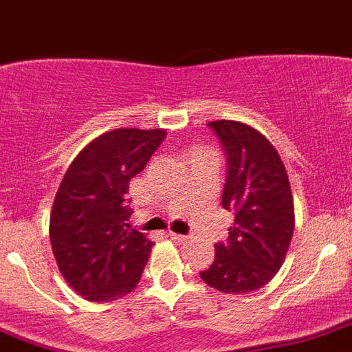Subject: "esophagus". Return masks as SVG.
Masks as SVG:
<instances>
[{"label":"esophagus","instance_id":"esophagus-1","mask_svg":"<svg viewBox=\"0 0 352 352\" xmlns=\"http://www.w3.org/2000/svg\"><path fill=\"white\" fill-rule=\"evenodd\" d=\"M169 236L174 240V242H185V240H187V236L178 235V233H169Z\"/></svg>","mask_w":352,"mask_h":352}]
</instances>
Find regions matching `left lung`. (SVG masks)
<instances>
[{
    "mask_svg": "<svg viewBox=\"0 0 352 352\" xmlns=\"http://www.w3.org/2000/svg\"><path fill=\"white\" fill-rule=\"evenodd\" d=\"M226 153L222 208L235 215L226 244L201 279L226 294H248L267 285L283 265L294 235V203L287 169L274 146L251 126L212 121Z\"/></svg>",
    "mask_w": 352,
    "mask_h": 352,
    "instance_id": "left-lung-1",
    "label": "left lung"
}]
</instances>
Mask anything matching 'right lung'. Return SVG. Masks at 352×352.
<instances>
[{"instance_id":"add662e5","label":"right lung","mask_w":352,"mask_h":352,"mask_svg":"<svg viewBox=\"0 0 352 352\" xmlns=\"http://www.w3.org/2000/svg\"><path fill=\"white\" fill-rule=\"evenodd\" d=\"M165 135L137 128L99 135L60 183L50 219L51 249L69 287L89 301H113L139 283L153 242L128 226L126 194Z\"/></svg>"}]
</instances>
